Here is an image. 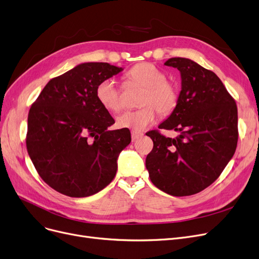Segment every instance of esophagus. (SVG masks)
I'll return each mask as SVG.
<instances>
[{"instance_id":"obj_1","label":"esophagus","mask_w":259,"mask_h":259,"mask_svg":"<svg viewBox=\"0 0 259 259\" xmlns=\"http://www.w3.org/2000/svg\"><path fill=\"white\" fill-rule=\"evenodd\" d=\"M141 137H143V133L142 132L133 131V130L131 131V139H132V141H136V140H138Z\"/></svg>"}]
</instances>
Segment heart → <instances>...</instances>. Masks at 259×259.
Masks as SVG:
<instances>
[{"mask_svg":"<svg viewBox=\"0 0 259 259\" xmlns=\"http://www.w3.org/2000/svg\"><path fill=\"white\" fill-rule=\"evenodd\" d=\"M125 78L128 83L143 88L140 96V105L143 107L123 112L116 118L117 127L140 132L151 125L157 112L165 116L176 110L180 99L179 87L175 81L166 79L165 72L155 64L141 62L133 65ZM96 97L99 104L112 113L121 108L120 91L113 79H104L97 84Z\"/></svg>","mask_w":259,"mask_h":259,"instance_id":"obj_1","label":"heart"}]
</instances>
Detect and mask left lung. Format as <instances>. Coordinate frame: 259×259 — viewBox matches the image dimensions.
Masks as SVG:
<instances>
[{
  "label": "left lung",
  "instance_id": "1",
  "mask_svg": "<svg viewBox=\"0 0 259 259\" xmlns=\"http://www.w3.org/2000/svg\"><path fill=\"white\" fill-rule=\"evenodd\" d=\"M164 64L181 73L182 90L176 110L159 129L180 134L171 139L160 130L146 133L153 141L146 168L151 182L164 193L190 196L215 182L234 155L238 142L237 106L213 72L181 57Z\"/></svg>",
  "mask_w": 259,
  "mask_h": 259
}]
</instances>
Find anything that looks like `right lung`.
Returning <instances> with one entry per match:
<instances>
[{
    "mask_svg": "<svg viewBox=\"0 0 259 259\" xmlns=\"http://www.w3.org/2000/svg\"><path fill=\"white\" fill-rule=\"evenodd\" d=\"M107 62H87L48 82L32 103L26 148L41 179L69 197L92 196L114 179L117 157L131 142L96 97L97 84L121 72Z\"/></svg>",
    "mask_w": 259,
    "mask_h": 259,
    "instance_id": "right-lung-1",
    "label": "right lung"
}]
</instances>
